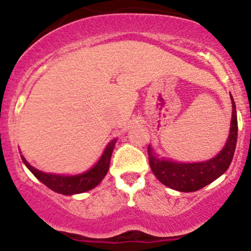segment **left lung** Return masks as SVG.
I'll list each match as a JSON object with an SVG mask.
<instances>
[{
    "mask_svg": "<svg viewBox=\"0 0 251 251\" xmlns=\"http://www.w3.org/2000/svg\"><path fill=\"white\" fill-rule=\"evenodd\" d=\"M232 108V123L227 143L212 159L200 163H174L155 157L151 147H148L151 169L162 184L182 193H193L211 184L229 168L238 137L237 110L233 98Z\"/></svg>",
    "mask_w": 251,
    "mask_h": 251,
    "instance_id": "1",
    "label": "left lung"
}]
</instances>
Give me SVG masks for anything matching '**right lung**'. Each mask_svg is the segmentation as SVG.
I'll list each match as a JSON object with an SVG mask.
<instances>
[{
  "mask_svg": "<svg viewBox=\"0 0 251 251\" xmlns=\"http://www.w3.org/2000/svg\"><path fill=\"white\" fill-rule=\"evenodd\" d=\"M116 140L111 141L108 147L104 151L103 155L99 159V162L92 168L88 172L79 175H74V176H64V175H55V174H46V173L40 172L31 167L24 157L22 155V160L26 165L29 170L35 175L36 179L40 180L44 185L62 195H74V194H81L84 191H88L93 187H96L99 182L103 180L108 173L109 165H110V158L113 154L114 146H115Z\"/></svg>",
  "mask_w": 251,
  "mask_h": 251,
  "instance_id": "right-lung-1",
  "label": "right lung"
}]
</instances>
